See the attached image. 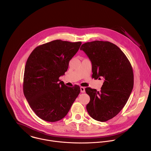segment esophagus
<instances>
[{
  "instance_id": "obj_1",
  "label": "esophagus",
  "mask_w": 151,
  "mask_h": 151,
  "mask_svg": "<svg viewBox=\"0 0 151 151\" xmlns=\"http://www.w3.org/2000/svg\"><path fill=\"white\" fill-rule=\"evenodd\" d=\"M80 89H81V92H82V93H84L85 92V88L83 86H81L80 87Z\"/></svg>"
}]
</instances>
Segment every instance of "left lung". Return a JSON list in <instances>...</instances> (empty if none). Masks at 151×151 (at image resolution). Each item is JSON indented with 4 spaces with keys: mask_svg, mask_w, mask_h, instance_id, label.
<instances>
[{
    "mask_svg": "<svg viewBox=\"0 0 151 151\" xmlns=\"http://www.w3.org/2000/svg\"><path fill=\"white\" fill-rule=\"evenodd\" d=\"M80 49L92 62V78L104 81L99 92L89 87L85 88L90 97L87 111L97 121H108L123 109L132 91V65L120 48L109 41L85 42Z\"/></svg>",
    "mask_w": 151,
    "mask_h": 151,
    "instance_id": "1",
    "label": "left lung"
}]
</instances>
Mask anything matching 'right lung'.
Segmentation results:
<instances>
[{
  "instance_id": "1",
  "label": "right lung",
  "mask_w": 151,
  "mask_h": 151,
  "mask_svg": "<svg viewBox=\"0 0 151 151\" xmlns=\"http://www.w3.org/2000/svg\"><path fill=\"white\" fill-rule=\"evenodd\" d=\"M81 44L54 40L37 47L28 57L23 91L30 107L41 119L50 122L62 119L79 94V86L68 87L59 77L67 71Z\"/></svg>"
}]
</instances>
